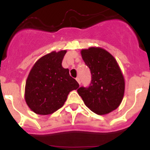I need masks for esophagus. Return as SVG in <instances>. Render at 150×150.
<instances>
[{
    "label": "esophagus",
    "mask_w": 150,
    "mask_h": 150,
    "mask_svg": "<svg viewBox=\"0 0 150 150\" xmlns=\"http://www.w3.org/2000/svg\"><path fill=\"white\" fill-rule=\"evenodd\" d=\"M76 81H77V83H79V85H80V83H81V82H80V79H79V77H76Z\"/></svg>",
    "instance_id": "34e87169"
}]
</instances>
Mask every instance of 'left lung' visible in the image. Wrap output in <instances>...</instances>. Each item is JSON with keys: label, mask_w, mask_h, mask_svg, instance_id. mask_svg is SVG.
I'll use <instances>...</instances> for the list:
<instances>
[{"label": "left lung", "mask_w": 150, "mask_h": 150, "mask_svg": "<svg viewBox=\"0 0 150 150\" xmlns=\"http://www.w3.org/2000/svg\"><path fill=\"white\" fill-rule=\"evenodd\" d=\"M82 58L90 69L89 86L77 89L85 104L92 112L105 115L121 104L125 92V79L117 62L110 52L100 47L82 50Z\"/></svg>", "instance_id": "left-lung-1"}]
</instances>
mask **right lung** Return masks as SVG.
<instances>
[{
  "label": "right lung",
  "instance_id": "1",
  "mask_svg": "<svg viewBox=\"0 0 150 150\" xmlns=\"http://www.w3.org/2000/svg\"><path fill=\"white\" fill-rule=\"evenodd\" d=\"M67 52H52L36 62L27 78L25 99L35 113L49 115L60 109L70 91L76 90L79 83L62 65Z\"/></svg>",
  "mask_w": 150,
  "mask_h": 150
}]
</instances>
